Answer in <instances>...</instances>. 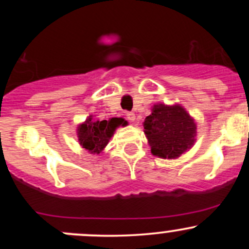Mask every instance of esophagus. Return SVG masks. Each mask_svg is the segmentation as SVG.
I'll return each mask as SVG.
<instances>
[{
  "mask_svg": "<svg viewBox=\"0 0 249 249\" xmlns=\"http://www.w3.org/2000/svg\"><path fill=\"white\" fill-rule=\"evenodd\" d=\"M126 118H127V120H130V122H135V119H136V117H135V113H132V112H126Z\"/></svg>",
  "mask_w": 249,
  "mask_h": 249,
  "instance_id": "34e87169",
  "label": "esophagus"
}]
</instances>
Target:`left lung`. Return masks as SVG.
Masks as SVG:
<instances>
[{"mask_svg":"<svg viewBox=\"0 0 249 249\" xmlns=\"http://www.w3.org/2000/svg\"><path fill=\"white\" fill-rule=\"evenodd\" d=\"M143 126L155 157L176 159L194 145L196 124L180 105H154Z\"/></svg>","mask_w":249,"mask_h":249,"instance_id":"1","label":"left lung"}]
</instances>
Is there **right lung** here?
<instances>
[{
    "instance_id": "right-lung-1",
    "label": "right lung",
    "mask_w": 249,
    "mask_h": 249,
    "mask_svg": "<svg viewBox=\"0 0 249 249\" xmlns=\"http://www.w3.org/2000/svg\"><path fill=\"white\" fill-rule=\"evenodd\" d=\"M120 125L125 126L127 125V122L123 118L95 120L92 119V115H90L83 124L78 125L77 136L79 144L90 154H100L108 144L115 129Z\"/></svg>"
}]
</instances>
